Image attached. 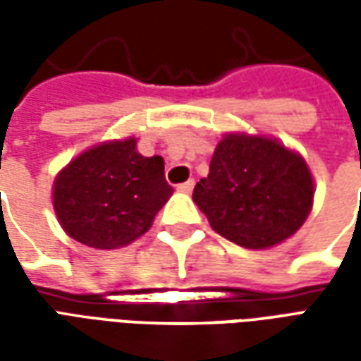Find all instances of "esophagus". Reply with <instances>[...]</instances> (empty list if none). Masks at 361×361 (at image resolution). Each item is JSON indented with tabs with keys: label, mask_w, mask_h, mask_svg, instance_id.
Listing matches in <instances>:
<instances>
[{
	"label": "esophagus",
	"mask_w": 361,
	"mask_h": 361,
	"mask_svg": "<svg viewBox=\"0 0 361 361\" xmlns=\"http://www.w3.org/2000/svg\"><path fill=\"white\" fill-rule=\"evenodd\" d=\"M193 188H195V181L193 180H189V181H185V183H180V185H178V191H180V193H191V191H193Z\"/></svg>",
	"instance_id": "obj_1"
}]
</instances>
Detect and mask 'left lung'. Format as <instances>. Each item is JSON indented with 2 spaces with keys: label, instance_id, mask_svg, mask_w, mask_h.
Wrapping results in <instances>:
<instances>
[{
  "label": "left lung",
  "instance_id": "8db88e82",
  "mask_svg": "<svg viewBox=\"0 0 361 361\" xmlns=\"http://www.w3.org/2000/svg\"><path fill=\"white\" fill-rule=\"evenodd\" d=\"M305 160L261 135L228 133L216 145L209 176L193 201L211 228L247 250H269L294 235L313 207Z\"/></svg>",
  "mask_w": 361,
  "mask_h": 361
}]
</instances>
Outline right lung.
<instances>
[{
    "label": "right lung",
    "mask_w": 361,
    "mask_h": 361,
    "mask_svg": "<svg viewBox=\"0 0 361 361\" xmlns=\"http://www.w3.org/2000/svg\"><path fill=\"white\" fill-rule=\"evenodd\" d=\"M162 157H142L137 139L85 150L54 181V211L79 243L118 250L141 238L172 197Z\"/></svg>",
    "instance_id": "obj_1"
}]
</instances>
